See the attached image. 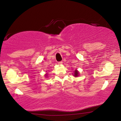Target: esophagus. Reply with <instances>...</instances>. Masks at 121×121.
Returning a JSON list of instances; mask_svg holds the SVG:
<instances>
[{"mask_svg":"<svg viewBox=\"0 0 121 121\" xmlns=\"http://www.w3.org/2000/svg\"><path fill=\"white\" fill-rule=\"evenodd\" d=\"M62 63H63L62 62H58V64H59V65H62Z\"/></svg>","mask_w":121,"mask_h":121,"instance_id":"1","label":"esophagus"}]
</instances>
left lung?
<instances>
[{
    "label": "left lung",
    "mask_w": 121,
    "mask_h": 121,
    "mask_svg": "<svg viewBox=\"0 0 121 121\" xmlns=\"http://www.w3.org/2000/svg\"><path fill=\"white\" fill-rule=\"evenodd\" d=\"M73 75H74V77H78V76H79V72H78V70H74Z\"/></svg>",
    "instance_id": "obj_1"
}]
</instances>
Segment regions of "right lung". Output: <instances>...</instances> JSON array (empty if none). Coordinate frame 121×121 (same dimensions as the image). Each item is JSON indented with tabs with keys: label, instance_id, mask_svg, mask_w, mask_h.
<instances>
[{
	"label": "right lung",
	"instance_id": "add662e5",
	"mask_svg": "<svg viewBox=\"0 0 121 121\" xmlns=\"http://www.w3.org/2000/svg\"><path fill=\"white\" fill-rule=\"evenodd\" d=\"M47 75H48V74L46 73V74H45V75H44V76H45V77H47Z\"/></svg>",
	"mask_w": 121,
	"mask_h": 121
}]
</instances>
